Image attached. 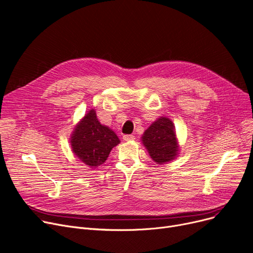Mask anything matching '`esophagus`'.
Returning a JSON list of instances; mask_svg holds the SVG:
<instances>
[{"label": "esophagus", "instance_id": "esophagus-1", "mask_svg": "<svg viewBox=\"0 0 253 253\" xmlns=\"http://www.w3.org/2000/svg\"><path fill=\"white\" fill-rule=\"evenodd\" d=\"M123 138H124V140H125V141H131V140H135V136H133V135H125Z\"/></svg>", "mask_w": 253, "mask_h": 253}]
</instances>
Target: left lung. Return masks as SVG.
I'll list each match as a JSON object with an SVG mask.
<instances>
[{"label": "left lung", "instance_id": "8db88e82", "mask_svg": "<svg viewBox=\"0 0 253 253\" xmlns=\"http://www.w3.org/2000/svg\"><path fill=\"white\" fill-rule=\"evenodd\" d=\"M142 143L159 165L173 161L179 152L174 124L167 117H160L151 124L142 135Z\"/></svg>", "mask_w": 253, "mask_h": 253}]
</instances>
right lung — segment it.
Wrapping results in <instances>:
<instances>
[{
	"instance_id": "obj_1",
	"label": "right lung",
	"mask_w": 253,
	"mask_h": 253,
	"mask_svg": "<svg viewBox=\"0 0 253 253\" xmlns=\"http://www.w3.org/2000/svg\"><path fill=\"white\" fill-rule=\"evenodd\" d=\"M119 142L111 128L101 125L93 109L84 115L71 136L72 150L76 158L90 168L103 165Z\"/></svg>"
}]
</instances>
